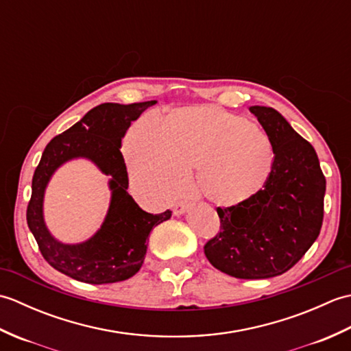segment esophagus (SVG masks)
<instances>
[{"label":"esophagus","instance_id":"34e87169","mask_svg":"<svg viewBox=\"0 0 351 351\" xmlns=\"http://www.w3.org/2000/svg\"><path fill=\"white\" fill-rule=\"evenodd\" d=\"M189 208H190V204H187V202H178V204L173 205V214L175 215H182V214H185V213L189 211Z\"/></svg>","mask_w":351,"mask_h":351}]
</instances>
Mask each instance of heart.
I'll list each match as a JSON object with an SVG mask.
<instances>
[{
  "label": "heart",
  "instance_id": "b5f03b06",
  "mask_svg": "<svg viewBox=\"0 0 351 351\" xmlns=\"http://www.w3.org/2000/svg\"><path fill=\"white\" fill-rule=\"evenodd\" d=\"M134 187L162 200L184 187L196 169L197 191L219 206L255 199L270 180L273 145L258 123L210 104L171 110L161 125L141 117L123 140Z\"/></svg>",
  "mask_w": 351,
  "mask_h": 351
}]
</instances>
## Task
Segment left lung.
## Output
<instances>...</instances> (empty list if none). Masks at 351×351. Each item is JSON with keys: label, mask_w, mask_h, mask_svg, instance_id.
<instances>
[{"label": "left lung", "mask_w": 351, "mask_h": 351, "mask_svg": "<svg viewBox=\"0 0 351 351\" xmlns=\"http://www.w3.org/2000/svg\"><path fill=\"white\" fill-rule=\"evenodd\" d=\"M273 145V170L250 202L217 208L220 234L205 244V256L238 279H268L299 263L323 225L326 178L315 149L278 110L249 107Z\"/></svg>", "instance_id": "1"}]
</instances>
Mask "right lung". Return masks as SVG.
I'll return each mask as SVG.
<instances>
[{"label": "right lung", "mask_w": 351, "mask_h": 351, "mask_svg": "<svg viewBox=\"0 0 351 351\" xmlns=\"http://www.w3.org/2000/svg\"><path fill=\"white\" fill-rule=\"evenodd\" d=\"M155 104H101L45 147L33 176L27 223L47 263L72 279L102 285L132 278L145 261L152 228L171 217L169 210L161 214L143 211L126 191L128 173L121 152L122 137L131 122ZM80 158L90 160L110 178V204L106 219L90 239L63 243L50 234L44 221V191L63 163Z\"/></svg>", "instance_id": "add662e5"}]
</instances>
